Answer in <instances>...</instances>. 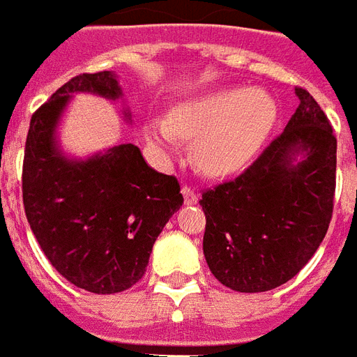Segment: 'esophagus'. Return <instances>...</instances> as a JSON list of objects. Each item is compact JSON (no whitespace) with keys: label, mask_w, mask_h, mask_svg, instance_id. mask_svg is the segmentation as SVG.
I'll list each match as a JSON object with an SVG mask.
<instances>
[{"label":"esophagus","mask_w":357,"mask_h":357,"mask_svg":"<svg viewBox=\"0 0 357 357\" xmlns=\"http://www.w3.org/2000/svg\"><path fill=\"white\" fill-rule=\"evenodd\" d=\"M182 195H184V203L186 205H195L197 203V194L190 186H182Z\"/></svg>","instance_id":"34e87169"}]
</instances>
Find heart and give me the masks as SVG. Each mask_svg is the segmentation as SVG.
I'll list each match as a JSON object with an SVG mask.
<instances>
[{
	"mask_svg": "<svg viewBox=\"0 0 357 357\" xmlns=\"http://www.w3.org/2000/svg\"><path fill=\"white\" fill-rule=\"evenodd\" d=\"M277 122L264 90L226 86L181 103L165 120H150L144 137L167 152L176 137H192V160L207 175H231L250 162Z\"/></svg>",
	"mask_w": 357,
	"mask_h": 357,
	"instance_id": "heart-1",
	"label": "heart"
}]
</instances>
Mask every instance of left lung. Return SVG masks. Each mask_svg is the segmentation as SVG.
Here are the masks:
<instances>
[{"instance_id":"8db88e82","label":"left lung","mask_w":357,"mask_h":357,"mask_svg":"<svg viewBox=\"0 0 357 357\" xmlns=\"http://www.w3.org/2000/svg\"><path fill=\"white\" fill-rule=\"evenodd\" d=\"M296 93L297 111L258 160L201 195L203 254L214 277L235 291L288 282L314 256L331 222L337 139L314 98L303 88Z\"/></svg>"}]
</instances>
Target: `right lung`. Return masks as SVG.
Returning a JSON list of instances; mask_svg holds the SVG:
<instances>
[{"label": "right lung", "instance_id": "1", "mask_svg": "<svg viewBox=\"0 0 357 357\" xmlns=\"http://www.w3.org/2000/svg\"><path fill=\"white\" fill-rule=\"evenodd\" d=\"M77 92L122 98L112 71L82 73L33 112L24 150V211L61 277L92 294H118L143 278L158 235L184 197L175 176L149 167L135 144L88 160L67 158L56 128Z\"/></svg>", "mask_w": 357, "mask_h": 357}]
</instances>
